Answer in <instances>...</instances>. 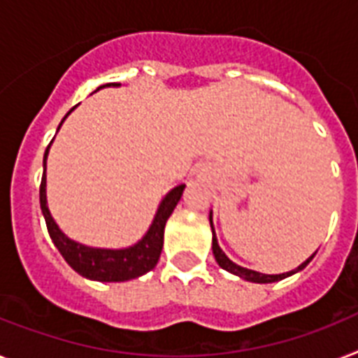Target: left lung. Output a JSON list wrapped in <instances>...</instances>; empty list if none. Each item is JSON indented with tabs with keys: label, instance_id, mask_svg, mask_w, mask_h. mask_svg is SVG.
<instances>
[{
	"label": "left lung",
	"instance_id": "8db88e82",
	"mask_svg": "<svg viewBox=\"0 0 358 358\" xmlns=\"http://www.w3.org/2000/svg\"><path fill=\"white\" fill-rule=\"evenodd\" d=\"M209 222H211V217H209ZM211 229H213V224H211ZM213 255H215V259H217V263H219L220 268L228 270V272H231V274L239 275V278H245V280L248 281H255V283H274V281L283 280V278H287V275L294 274V272H298V270L305 268V266L310 263V259L315 257V254H313L309 259L305 261V263H301L298 268L290 270V272H285V274H261V272L245 268V266H239V264H235L234 261H229L228 257H226L224 252L220 250L219 243H217V237H215V231H213Z\"/></svg>",
	"mask_w": 358,
	"mask_h": 358
}]
</instances>
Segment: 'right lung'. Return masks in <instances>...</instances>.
I'll return each mask as SVG.
<instances>
[{"mask_svg":"<svg viewBox=\"0 0 358 358\" xmlns=\"http://www.w3.org/2000/svg\"><path fill=\"white\" fill-rule=\"evenodd\" d=\"M108 86V84H106ZM69 113V112H68ZM66 113V115H68ZM66 119V117H64ZM62 119V121H64ZM62 124V123H60ZM49 145L43 154V176L40 182V208H42L45 226H48L49 237L62 254L66 263L78 272L84 278L97 281H127L147 274L149 270L156 266L164 248V229L165 222L176 208L178 200L182 199L185 185H176L171 191L158 208V213L154 217L152 226L149 228L147 235L139 241L138 245L130 246L124 250H101L88 248V246L78 245L75 241L68 239L66 235L55 224L53 217L48 209V200H45V158H48Z\"/></svg>","mask_w":358,"mask_h":358,"instance_id":"1","label":"right lung"}]
</instances>
